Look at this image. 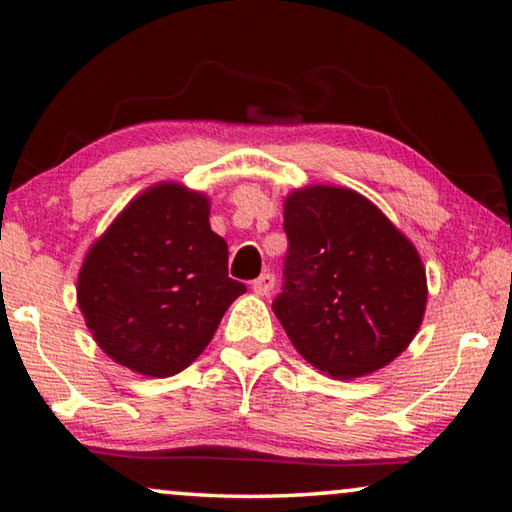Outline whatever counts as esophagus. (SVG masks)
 <instances>
[{
  "mask_svg": "<svg viewBox=\"0 0 512 512\" xmlns=\"http://www.w3.org/2000/svg\"><path fill=\"white\" fill-rule=\"evenodd\" d=\"M275 289V275L273 273H264L259 275L257 280L253 282V291L257 293V296H268Z\"/></svg>",
  "mask_w": 512,
  "mask_h": 512,
  "instance_id": "esophagus-1",
  "label": "esophagus"
}]
</instances>
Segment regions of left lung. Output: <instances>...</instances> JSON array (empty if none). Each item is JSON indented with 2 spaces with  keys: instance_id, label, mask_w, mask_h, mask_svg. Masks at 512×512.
I'll return each mask as SVG.
<instances>
[{
  "instance_id": "obj_1",
  "label": "left lung",
  "mask_w": 512,
  "mask_h": 512,
  "mask_svg": "<svg viewBox=\"0 0 512 512\" xmlns=\"http://www.w3.org/2000/svg\"><path fill=\"white\" fill-rule=\"evenodd\" d=\"M284 232L273 311L302 359L354 379L400 357L427 309V273L411 239L366 196L336 185L293 189Z\"/></svg>"
}]
</instances>
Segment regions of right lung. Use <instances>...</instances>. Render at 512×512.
<instances>
[{"instance_id": "right-lung-1", "label": "right lung", "mask_w": 512, "mask_h": 512, "mask_svg": "<svg viewBox=\"0 0 512 512\" xmlns=\"http://www.w3.org/2000/svg\"><path fill=\"white\" fill-rule=\"evenodd\" d=\"M246 287L228 277V244L210 228V198L180 183L137 194L90 246L76 302L99 348L144 377L198 359Z\"/></svg>"}]
</instances>
